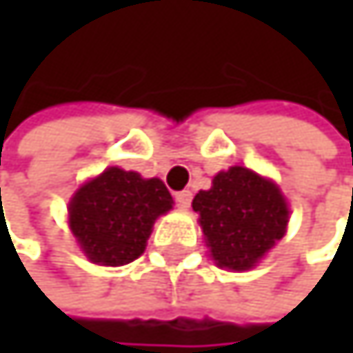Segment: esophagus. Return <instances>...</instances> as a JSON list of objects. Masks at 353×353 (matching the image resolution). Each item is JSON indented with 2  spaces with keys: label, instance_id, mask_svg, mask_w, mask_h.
Here are the masks:
<instances>
[{
  "label": "esophagus",
  "instance_id": "1",
  "mask_svg": "<svg viewBox=\"0 0 353 353\" xmlns=\"http://www.w3.org/2000/svg\"><path fill=\"white\" fill-rule=\"evenodd\" d=\"M190 201H192V192L190 190H180L175 192V203H178L180 210H188L190 208Z\"/></svg>",
  "mask_w": 353,
  "mask_h": 353
}]
</instances>
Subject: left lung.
Wrapping results in <instances>:
<instances>
[{
  "label": "left lung",
  "mask_w": 353,
  "mask_h": 353,
  "mask_svg": "<svg viewBox=\"0 0 353 353\" xmlns=\"http://www.w3.org/2000/svg\"><path fill=\"white\" fill-rule=\"evenodd\" d=\"M192 210L220 269L248 271L286 235L290 210L277 184L245 167L220 171Z\"/></svg>",
  "instance_id": "left-lung-1"
}]
</instances>
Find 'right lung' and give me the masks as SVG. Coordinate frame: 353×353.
I'll list each match as a JSON object with an SVG mask.
<instances>
[{
    "label": "right lung",
    "mask_w": 353,
    "mask_h": 353,
    "mask_svg": "<svg viewBox=\"0 0 353 353\" xmlns=\"http://www.w3.org/2000/svg\"><path fill=\"white\" fill-rule=\"evenodd\" d=\"M173 208L159 178L135 171L105 169L82 184L70 201V228L94 265L120 267L143 254L154 220Z\"/></svg>",
    "instance_id": "add662e5"
}]
</instances>
